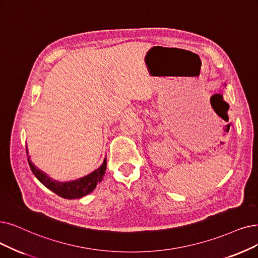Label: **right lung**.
<instances>
[{"instance_id":"right-lung-1","label":"right lung","mask_w":258,"mask_h":258,"mask_svg":"<svg viewBox=\"0 0 258 258\" xmlns=\"http://www.w3.org/2000/svg\"><path fill=\"white\" fill-rule=\"evenodd\" d=\"M26 153L28 154L27 147H26ZM28 164L29 167L32 169L35 177L42 183L45 187L54 191L59 197H62L64 199H78L87 196L88 194L92 192L96 185L104 179L106 168H107V159L104 160V163L101 164V166L94 170L92 173L88 174V176L80 178L78 180L69 181V182H59L50 179L46 173L41 171L40 169L36 168L35 165L29 160L28 157Z\"/></svg>"}]
</instances>
